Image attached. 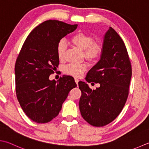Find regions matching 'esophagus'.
<instances>
[{
  "label": "esophagus",
  "instance_id": "34e87169",
  "mask_svg": "<svg viewBox=\"0 0 149 149\" xmlns=\"http://www.w3.org/2000/svg\"><path fill=\"white\" fill-rule=\"evenodd\" d=\"M74 80H75V83H76L77 84H78V82H79V80L78 79H77V78H75V79H74Z\"/></svg>",
  "mask_w": 149,
  "mask_h": 149
}]
</instances>
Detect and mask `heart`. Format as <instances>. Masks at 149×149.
I'll return each instance as SVG.
<instances>
[{
    "instance_id": "1",
    "label": "heart",
    "mask_w": 149,
    "mask_h": 149,
    "mask_svg": "<svg viewBox=\"0 0 149 149\" xmlns=\"http://www.w3.org/2000/svg\"><path fill=\"white\" fill-rule=\"evenodd\" d=\"M70 42L73 45L83 50V57L90 63H95L101 57L103 52V46L100 42L94 41V37L92 35L85 33H78L72 36ZM57 55L60 61L65 59L66 45L63 40H61L57 45ZM85 63L68 64L63 68L65 74L74 77H81L86 70Z\"/></svg>"
}]
</instances>
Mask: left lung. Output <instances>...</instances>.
I'll return each mask as SVG.
<instances>
[{
	"label": "left lung",
	"mask_w": 149,
	"mask_h": 149,
	"mask_svg": "<svg viewBox=\"0 0 149 149\" xmlns=\"http://www.w3.org/2000/svg\"><path fill=\"white\" fill-rule=\"evenodd\" d=\"M132 66L123 40L112 27L104 36L100 61L88 72V83H100L92 90L79 81V110L83 118L94 127H104L118 117L129 93Z\"/></svg>",
	"instance_id": "obj_1"
}]
</instances>
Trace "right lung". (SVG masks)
I'll return each instance as SVG.
<instances>
[{"mask_svg":"<svg viewBox=\"0 0 149 149\" xmlns=\"http://www.w3.org/2000/svg\"><path fill=\"white\" fill-rule=\"evenodd\" d=\"M77 27L57 20H46L23 44L15 66L16 95L25 114L34 122L46 123L57 117L69 92L77 86L68 75L58 82L49 80L59 64L58 42Z\"/></svg>","mask_w":149,"mask_h":149,"instance_id":"obj_1","label":"right lung"}]
</instances>
